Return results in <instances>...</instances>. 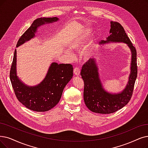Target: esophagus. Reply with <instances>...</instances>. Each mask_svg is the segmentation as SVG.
Segmentation results:
<instances>
[{"label":"esophagus","mask_w":148,"mask_h":148,"mask_svg":"<svg viewBox=\"0 0 148 148\" xmlns=\"http://www.w3.org/2000/svg\"><path fill=\"white\" fill-rule=\"evenodd\" d=\"M74 74L76 76H78L80 74V69L79 67H75L73 70Z\"/></svg>","instance_id":"obj_1"}]
</instances>
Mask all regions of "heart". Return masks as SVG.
Segmentation results:
<instances>
[{
  "instance_id": "1",
  "label": "heart",
  "mask_w": 148,
  "mask_h": 148,
  "mask_svg": "<svg viewBox=\"0 0 148 148\" xmlns=\"http://www.w3.org/2000/svg\"><path fill=\"white\" fill-rule=\"evenodd\" d=\"M92 28L87 27L84 29L80 31L79 33H76L74 36L70 39L68 43L69 49L71 50H78L86 42L88 38L90 36L92 32ZM95 46V38H92L87 44L82 48L80 51V56L81 58L85 60H88L93 55ZM66 55L70 57L73 58V55L70 51H66Z\"/></svg>"
}]
</instances>
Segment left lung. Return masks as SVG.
<instances>
[{
	"label": "left lung",
	"instance_id": "1",
	"mask_svg": "<svg viewBox=\"0 0 148 148\" xmlns=\"http://www.w3.org/2000/svg\"><path fill=\"white\" fill-rule=\"evenodd\" d=\"M110 35L100 44L123 42L127 45L131 52V73L124 90L112 93L106 91L99 78L97 60L91 58L82 67L81 75L84 82V100L87 108L95 113L109 114L126 106L132 95L134 84L137 76V51L120 23L110 22Z\"/></svg>",
	"mask_w": 148,
	"mask_h": 148
}]
</instances>
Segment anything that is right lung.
I'll return each mask as SVG.
<instances>
[{
    "label": "right lung",
    "instance_id": "1",
    "mask_svg": "<svg viewBox=\"0 0 148 148\" xmlns=\"http://www.w3.org/2000/svg\"><path fill=\"white\" fill-rule=\"evenodd\" d=\"M58 20L56 17H40L36 19L19 38L16 47H18L34 38L40 26ZM16 53V49L10 78L17 99L27 108L36 112H45L54 108L60 101L64 87L72 78V65L53 62L42 82L36 86H29L24 84L17 75Z\"/></svg>",
    "mask_w": 148,
    "mask_h": 148
}]
</instances>
